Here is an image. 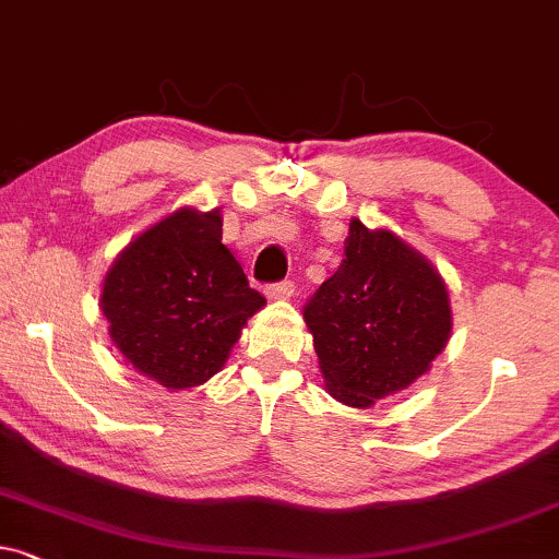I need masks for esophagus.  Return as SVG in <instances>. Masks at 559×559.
Returning <instances> with one entry per match:
<instances>
[{
	"instance_id": "esophagus-1",
	"label": "esophagus",
	"mask_w": 559,
	"mask_h": 559,
	"mask_svg": "<svg viewBox=\"0 0 559 559\" xmlns=\"http://www.w3.org/2000/svg\"><path fill=\"white\" fill-rule=\"evenodd\" d=\"M269 298H293L295 295V282L293 280H282V282H272L266 287Z\"/></svg>"
}]
</instances>
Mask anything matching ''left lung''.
Masks as SVG:
<instances>
[{"label": "left lung", "mask_w": 559, "mask_h": 559, "mask_svg": "<svg viewBox=\"0 0 559 559\" xmlns=\"http://www.w3.org/2000/svg\"><path fill=\"white\" fill-rule=\"evenodd\" d=\"M329 394L370 406L402 391L445 347L451 306L430 261L389 230L349 223L344 259L302 306Z\"/></svg>", "instance_id": "1"}]
</instances>
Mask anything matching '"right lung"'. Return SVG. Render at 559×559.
<instances>
[{
    "mask_svg": "<svg viewBox=\"0 0 559 559\" xmlns=\"http://www.w3.org/2000/svg\"><path fill=\"white\" fill-rule=\"evenodd\" d=\"M100 300L121 355L165 389L215 376L266 302L223 243L219 210H178L144 230L108 269Z\"/></svg>",
    "mask_w": 559,
    "mask_h": 559,
    "instance_id": "1",
    "label": "right lung"
}]
</instances>
